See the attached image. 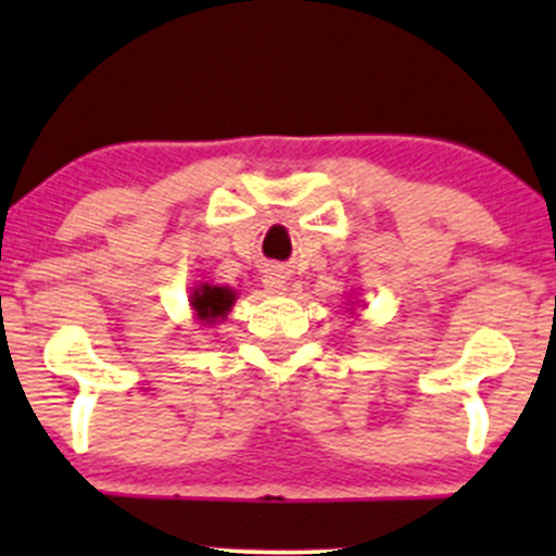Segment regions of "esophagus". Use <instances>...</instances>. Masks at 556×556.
<instances>
[{
  "label": "esophagus",
  "mask_w": 556,
  "mask_h": 556,
  "mask_svg": "<svg viewBox=\"0 0 556 556\" xmlns=\"http://www.w3.org/2000/svg\"><path fill=\"white\" fill-rule=\"evenodd\" d=\"M263 285L268 293H285L288 290V271L282 266H268L263 274Z\"/></svg>",
  "instance_id": "esophagus-1"
}]
</instances>
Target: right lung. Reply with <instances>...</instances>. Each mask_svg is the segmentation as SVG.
<instances>
[{
    "mask_svg": "<svg viewBox=\"0 0 556 556\" xmlns=\"http://www.w3.org/2000/svg\"><path fill=\"white\" fill-rule=\"evenodd\" d=\"M233 301H237V293L231 288H217V285H195L193 293H190V306H193V314L199 323L215 325L220 319L228 317Z\"/></svg>",
    "mask_w": 556,
    "mask_h": 556,
    "instance_id": "add662e5",
    "label": "right lung"
}]
</instances>
